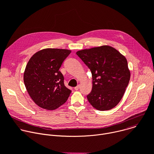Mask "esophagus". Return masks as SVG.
<instances>
[{"label":"esophagus","mask_w":154,"mask_h":154,"mask_svg":"<svg viewBox=\"0 0 154 154\" xmlns=\"http://www.w3.org/2000/svg\"><path fill=\"white\" fill-rule=\"evenodd\" d=\"M79 88H80V85H77V87H75L74 88V89H75V90H78L79 89Z\"/></svg>","instance_id":"1"}]
</instances>
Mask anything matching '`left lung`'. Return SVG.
I'll list each match as a JSON object with an SVG mask.
<instances>
[{
    "instance_id": "left-lung-1",
    "label": "left lung",
    "mask_w": 154,
    "mask_h": 154,
    "mask_svg": "<svg viewBox=\"0 0 154 154\" xmlns=\"http://www.w3.org/2000/svg\"><path fill=\"white\" fill-rule=\"evenodd\" d=\"M76 54L92 74V90L87 95L89 103L101 111L116 107L121 101L130 79L127 59L109 45L79 50Z\"/></svg>"
}]
</instances>
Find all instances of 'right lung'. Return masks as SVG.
Returning <instances> with one entry per match:
<instances>
[{"instance_id":"1","label":"right lung","mask_w":154,"mask_h":154,"mask_svg":"<svg viewBox=\"0 0 154 154\" xmlns=\"http://www.w3.org/2000/svg\"><path fill=\"white\" fill-rule=\"evenodd\" d=\"M71 52L66 49L45 48L35 53L27 63L24 83L38 106L54 110L66 102L71 90L64 85L59 69Z\"/></svg>"}]
</instances>
